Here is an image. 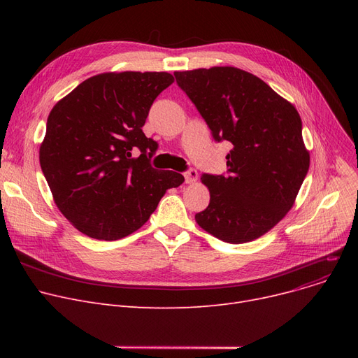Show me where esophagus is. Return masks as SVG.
Wrapping results in <instances>:
<instances>
[{
	"label": "esophagus",
	"mask_w": 358,
	"mask_h": 358,
	"mask_svg": "<svg viewBox=\"0 0 358 358\" xmlns=\"http://www.w3.org/2000/svg\"><path fill=\"white\" fill-rule=\"evenodd\" d=\"M184 178H185V182H187V184H193V182L197 181L199 174H197V171H196L194 168H190L189 171H187V173L184 174Z\"/></svg>",
	"instance_id": "esophagus-1"
}]
</instances>
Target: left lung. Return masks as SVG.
<instances>
[{"instance_id":"1","label":"left lung","mask_w":358,"mask_h":358,"mask_svg":"<svg viewBox=\"0 0 358 358\" xmlns=\"http://www.w3.org/2000/svg\"><path fill=\"white\" fill-rule=\"evenodd\" d=\"M215 141H228V174H203L210 203L196 215L206 232L229 243L254 241L293 208L309 150L296 107L255 75L235 66L174 72Z\"/></svg>"}]
</instances>
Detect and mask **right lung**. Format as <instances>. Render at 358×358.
I'll list each match as a JSON object with an SVG mask.
<instances>
[{"mask_svg":"<svg viewBox=\"0 0 358 358\" xmlns=\"http://www.w3.org/2000/svg\"><path fill=\"white\" fill-rule=\"evenodd\" d=\"M173 83L168 72H104L49 113L42 171L61 213L87 236L134 234L165 192L182 184L181 174L150 166L158 143L142 131L154 100Z\"/></svg>","mask_w":358,"mask_h":358,"instance_id":"right-lung-1","label":"right lung"}]
</instances>
